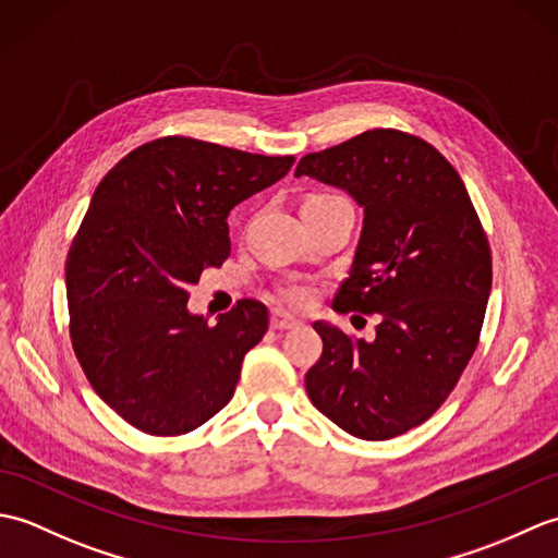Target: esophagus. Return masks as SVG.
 I'll return each instance as SVG.
<instances>
[{
    "label": "esophagus",
    "mask_w": 558,
    "mask_h": 558,
    "mask_svg": "<svg viewBox=\"0 0 558 558\" xmlns=\"http://www.w3.org/2000/svg\"><path fill=\"white\" fill-rule=\"evenodd\" d=\"M294 326H300V322L294 316H290L286 312H272L270 314V328L272 330H290Z\"/></svg>",
    "instance_id": "1"
}]
</instances>
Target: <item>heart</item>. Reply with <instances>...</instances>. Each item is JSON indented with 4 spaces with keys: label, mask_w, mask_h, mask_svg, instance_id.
<instances>
[{
    "label": "heart",
    "mask_w": 558,
    "mask_h": 558,
    "mask_svg": "<svg viewBox=\"0 0 558 558\" xmlns=\"http://www.w3.org/2000/svg\"><path fill=\"white\" fill-rule=\"evenodd\" d=\"M314 198H324V196H314ZM278 298L290 306H304L312 302V288L302 286V282H288V286L280 288Z\"/></svg>",
    "instance_id": "1"
}]
</instances>
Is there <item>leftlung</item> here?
Masks as SVG:
<instances>
[{"label": "left lung", "instance_id": "left-lung-1", "mask_svg": "<svg viewBox=\"0 0 558 558\" xmlns=\"http://www.w3.org/2000/svg\"><path fill=\"white\" fill-rule=\"evenodd\" d=\"M294 174L342 189L362 208L333 310L378 314L374 340L314 324L324 354L306 372V393L364 441L405 434L441 408L477 348L492 292L487 234L453 165L396 129L310 153Z\"/></svg>", "mask_w": 558, "mask_h": 558}]
</instances>
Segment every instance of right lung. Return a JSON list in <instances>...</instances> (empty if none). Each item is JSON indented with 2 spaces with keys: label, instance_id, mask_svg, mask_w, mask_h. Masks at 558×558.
Segmentation results:
<instances>
[{
  "label": "right lung",
  "instance_id": "right-lung-1",
  "mask_svg": "<svg viewBox=\"0 0 558 558\" xmlns=\"http://www.w3.org/2000/svg\"><path fill=\"white\" fill-rule=\"evenodd\" d=\"M294 158L168 136L102 177L66 256L74 352L90 386L136 429L180 436L228 405L268 310L240 300L208 324L189 286L230 256V210Z\"/></svg>",
  "mask_w": 558,
  "mask_h": 558
}]
</instances>
